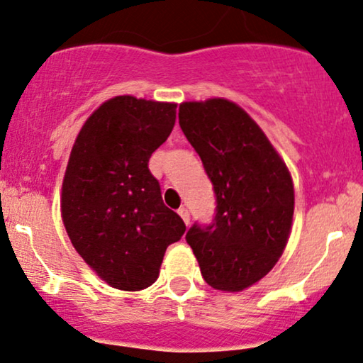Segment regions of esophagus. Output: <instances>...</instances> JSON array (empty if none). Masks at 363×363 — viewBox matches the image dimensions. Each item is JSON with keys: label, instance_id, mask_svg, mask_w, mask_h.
Here are the masks:
<instances>
[{"label": "esophagus", "instance_id": "34e87169", "mask_svg": "<svg viewBox=\"0 0 363 363\" xmlns=\"http://www.w3.org/2000/svg\"><path fill=\"white\" fill-rule=\"evenodd\" d=\"M177 213H179V216L182 218V221H184V223H186L187 226H189V209L182 206V208H179Z\"/></svg>", "mask_w": 363, "mask_h": 363}]
</instances>
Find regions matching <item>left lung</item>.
I'll use <instances>...</instances> for the list:
<instances>
[{
	"label": "left lung",
	"instance_id": "left-lung-1",
	"mask_svg": "<svg viewBox=\"0 0 363 363\" xmlns=\"http://www.w3.org/2000/svg\"><path fill=\"white\" fill-rule=\"evenodd\" d=\"M179 125L216 196L209 225L186 235L209 286L237 292L267 276L286 248L294 215L289 170L260 126L228 99L179 106Z\"/></svg>",
	"mask_w": 363,
	"mask_h": 363
}]
</instances>
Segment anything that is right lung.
I'll list each match as a JSON object with an SVG mask.
<instances>
[{
    "instance_id": "1",
    "label": "right lung",
    "mask_w": 363,
    "mask_h": 363,
    "mask_svg": "<svg viewBox=\"0 0 363 363\" xmlns=\"http://www.w3.org/2000/svg\"><path fill=\"white\" fill-rule=\"evenodd\" d=\"M176 108L116 96L87 118L74 142L60 199L64 226L86 264L115 289L152 286L167 247L186 231L148 170L172 132Z\"/></svg>"
}]
</instances>
